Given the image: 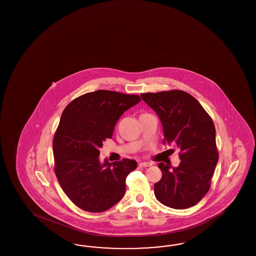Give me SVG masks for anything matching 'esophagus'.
Instances as JSON below:
<instances>
[{"mask_svg": "<svg viewBox=\"0 0 256 256\" xmlns=\"http://www.w3.org/2000/svg\"><path fill=\"white\" fill-rule=\"evenodd\" d=\"M140 167H149L152 165V163L146 162H140L139 164Z\"/></svg>", "mask_w": 256, "mask_h": 256, "instance_id": "esophagus-1", "label": "esophagus"}]
</instances>
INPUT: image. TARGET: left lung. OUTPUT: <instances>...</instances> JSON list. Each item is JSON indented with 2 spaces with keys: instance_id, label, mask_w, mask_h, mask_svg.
Returning a JSON list of instances; mask_svg holds the SVG:
<instances>
[{
  "instance_id": "left-lung-1",
  "label": "left lung",
  "mask_w": 256,
  "mask_h": 256,
  "mask_svg": "<svg viewBox=\"0 0 256 256\" xmlns=\"http://www.w3.org/2000/svg\"><path fill=\"white\" fill-rule=\"evenodd\" d=\"M158 116L164 144L180 148V164L172 168L160 162L162 178L155 184L156 198L174 210L194 206L208 192L218 160L214 123L190 94L170 90L140 94Z\"/></svg>"
}]
</instances>
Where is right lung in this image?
<instances>
[{"mask_svg":"<svg viewBox=\"0 0 256 256\" xmlns=\"http://www.w3.org/2000/svg\"><path fill=\"white\" fill-rule=\"evenodd\" d=\"M140 101L137 94L98 90L75 98L64 110L52 140L55 174L80 210L103 212L123 198L126 178L137 162L124 158L110 163L106 158L101 164L100 148L112 139L120 116Z\"/></svg>","mask_w":256,"mask_h":256,"instance_id":"obj_1","label":"right lung"}]
</instances>
